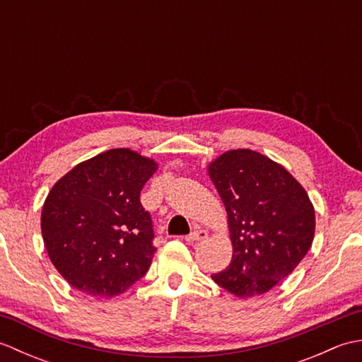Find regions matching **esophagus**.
<instances>
[{
	"mask_svg": "<svg viewBox=\"0 0 362 362\" xmlns=\"http://www.w3.org/2000/svg\"><path fill=\"white\" fill-rule=\"evenodd\" d=\"M206 238H209V233H206V230L196 228L194 232H191V233L185 238V240H187L188 243H199V241L206 240Z\"/></svg>",
	"mask_w": 362,
	"mask_h": 362,
	"instance_id": "34e87169",
	"label": "esophagus"
}]
</instances>
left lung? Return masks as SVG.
<instances>
[{
    "label": "left lung",
    "instance_id": "left-lung-1",
    "mask_svg": "<svg viewBox=\"0 0 362 362\" xmlns=\"http://www.w3.org/2000/svg\"><path fill=\"white\" fill-rule=\"evenodd\" d=\"M224 202L233 257L214 283L240 298L266 294L308 253L316 214L300 182L252 149H232L206 165Z\"/></svg>",
    "mask_w": 362,
    "mask_h": 362
}]
</instances>
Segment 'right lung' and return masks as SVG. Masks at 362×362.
Returning a JSON list of instances; mask_svg holds the SVG:
<instances>
[{
  "instance_id": "1",
  "label": "right lung",
  "mask_w": 362,
  "mask_h": 362,
  "mask_svg": "<svg viewBox=\"0 0 362 362\" xmlns=\"http://www.w3.org/2000/svg\"><path fill=\"white\" fill-rule=\"evenodd\" d=\"M158 163L129 148L76 165L42 209L45 249L57 272L90 297L112 298L148 272L156 247L140 193Z\"/></svg>"
}]
</instances>
